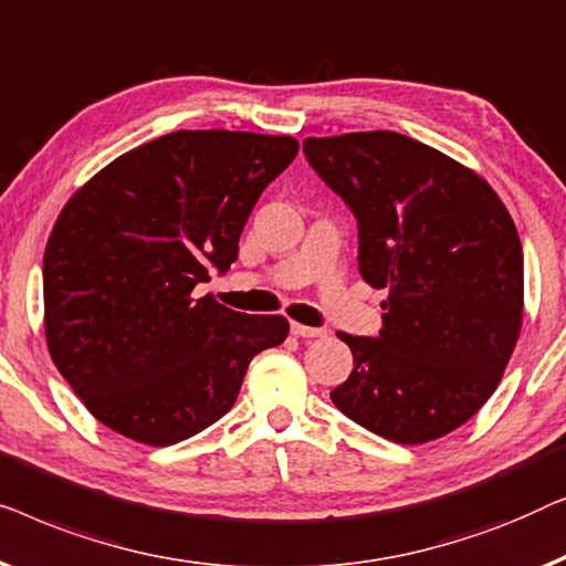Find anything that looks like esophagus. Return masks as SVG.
<instances>
[{
    "instance_id": "esophagus-1",
    "label": "esophagus",
    "mask_w": 566,
    "mask_h": 566,
    "mask_svg": "<svg viewBox=\"0 0 566 566\" xmlns=\"http://www.w3.org/2000/svg\"><path fill=\"white\" fill-rule=\"evenodd\" d=\"M290 331H292V336H297V338H321V336H325L323 328H310V325H302V323H292Z\"/></svg>"
}]
</instances>
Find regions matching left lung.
Returning <instances> with one entry per match:
<instances>
[{
  "label": "left lung",
  "mask_w": 566,
  "mask_h": 566,
  "mask_svg": "<svg viewBox=\"0 0 566 566\" xmlns=\"http://www.w3.org/2000/svg\"><path fill=\"white\" fill-rule=\"evenodd\" d=\"M302 150L354 212L364 282L389 290L377 336L338 333L354 371L331 400L387 441L441 439L490 400L518 340V230L488 181L408 135L307 138Z\"/></svg>",
  "instance_id": "obj_1"
}]
</instances>
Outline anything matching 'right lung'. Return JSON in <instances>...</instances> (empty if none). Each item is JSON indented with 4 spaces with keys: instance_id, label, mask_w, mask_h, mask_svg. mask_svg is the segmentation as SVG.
Here are the masks:
<instances>
[{
    "instance_id": "1",
    "label": "right lung",
    "mask_w": 566,
    "mask_h": 566,
    "mask_svg": "<svg viewBox=\"0 0 566 566\" xmlns=\"http://www.w3.org/2000/svg\"><path fill=\"white\" fill-rule=\"evenodd\" d=\"M297 150L290 135L177 130L115 158L63 207L43 256L48 352L99 423L148 446L185 441L286 338L284 317L195 290L238 259L253 205Z\"/></svg>"
}]
</instances>
